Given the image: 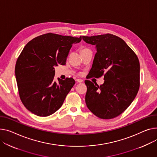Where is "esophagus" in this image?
<instances>
[{
  "label": "esophagus",
  "instance_id": "obj_1",
  "mask_svg": "<svg viewBox=\"0 0 157 157\" xmlns=\"http://www.w3.org/2000/svg\"><path fill=\"white\" fill-rule=\"evenodd\" d=\"M76 81H77L78 82H82L83 81V80L81 79H76Z\"/></svg>",
  "mask_w": 157,
  "mask_h": 157
}]
</instances>
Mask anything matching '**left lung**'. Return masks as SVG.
<instances>
[{"label": "left lung", "instance_id": "8db88e82", "mask_svg": "<svg viewBox=\"0 0 157 157\" xmlns=\"http://www.w3.org/2000/svg\"><path fill=\"white\" fill-rule=\"evenodd\" d=\"M97 50L91 77L104 75L98 86L85 80V101L88 109L100 119L119 116L132 102L140 88V62L132 50L121 38L112 34L82 36Z\"/></svg>", "mask_w": 157, "mask_h": 157}]
</instances>
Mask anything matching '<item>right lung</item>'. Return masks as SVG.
I'll return each instance as SVG.
<instances>
[{
    "label": "right lung",
    "instance_id": "1",
    "mask_svg": "<svg viewBox=\"0 0 157 157\" xmlns=\"http://www.w3.org/2000/svg\"><path fill=\"white\" fill-rule=\"evenodd\" d=\"M79 38L54 33L40 35L29 41L19 56L15 76L19 97L25 107L40 117L59 110L75 81L72 78L54 81L55 67L65 65L73 44Z\"/></svg>",
    "mask_w": 157,
    "mask_h": 157
}]
</instances>
